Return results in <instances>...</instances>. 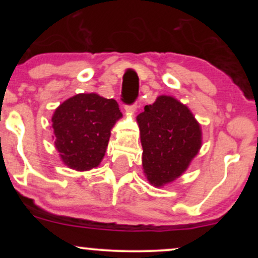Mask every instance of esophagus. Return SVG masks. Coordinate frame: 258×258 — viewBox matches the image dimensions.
Here are the masks:
<instances>
[{"label":"esophagus","instance_id":"34e87169","mask_svg":"<svg viewBox=\"0 0 258 258\" xmlns=\"http://www.w3.org/2000/svg\"><path fill=\"white\" fill-rule=\"evenodd\" d=\"M136 109H137V104H136V103H133V104L125 105V110L128 112H135Z\"/></svg>","mask_w":258,"mask_h":258}]
</instances>
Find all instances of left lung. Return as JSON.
<instances>
[{"label": "left lung", "instance_id": "obj_1", "mask_svg": "<svg viewBox=\"0 0 258 258\" xmlns=\"http://www.w3.org/2000/svg\"><path fill=\"white\" fill-rule=\"evenodd\" d=\"M144 173L161 186L180 176L201 147L200 125L178 100L160 96L137 116Z\"/></svg>", "mask_w": 258, "mask_h": 258}]
</instances>
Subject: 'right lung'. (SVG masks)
Segmentation results:
<instances>
[{"label":"right lung","mask_w":258,"mask_h":258,"mask_svg":"<svg viewBox=\"0 0 258 258\" xmlns=\"http://www.w3.org/2000/svg\"><path fill=\"white\" fill-rule=\"evenodd\" d=\"M121 116L116 100L96 93L76 94L65 100L52 117L54 144L64 164L78 171L98 166L110 130Z\"/></svg>","instance_id":"right-lung-1"}]
</instances>
